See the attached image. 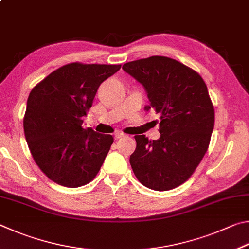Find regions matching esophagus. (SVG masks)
<instances>
[{"label":"esophagus","mask_w":249,"mask_h":249,"mask_svg":"<svg viewBox=\"0 0 249 249\" xmlns=\"http://www.w3.org/2000/svg\"><path fill=\"white\" fill-rule=\"evenodd\" d=\"M124 136H125V134L120 132V131H117V132H115V134H113V137H115L116 140H118V139H120V138H124Z\"/></svg>","instance_id":"esophagus-1"}]
</instances>
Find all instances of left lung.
I'll return each instance as SVG.
<instances>
[{
	"label": "left lung",
	"mask_w": 249,
	"mask_h": 249,
	"mask_svg": "<svg viewBox=\"0 0 249 249\" xmlns=\"http://www.w3.org/2000/svg\"><path fill=\"white\" fill-rule=\"evenodd\" d=\"M122 69L144 86L146 110L160 115L159 140L136 136L130 164L147 188L166 191L184 184L201 162L214 127V108L198 72L167 56L131 61Z\"/></svg>",
	"instance_id": "8db88e82"
}]
</instances>
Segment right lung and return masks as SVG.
I'll use <instances>...</instances> for the list:
<instances>
[{"mask_svg": "<svg viewBox=\"0 0 249 249\" xmlns=\"http://www.w3.org/2000/svg\"><path fill=\"white\" fill-rule=\"evenodd\" d=\"M121 64H65L34 87L24 132L35 163L55 184L76 188L94 179L113 138L83 128L100 84Z\"/></svg>", "mask_w": 249, "mask_h": 249, "instance_id": "obj_1", "label": "right lung"}]
</instances>
